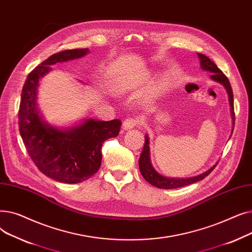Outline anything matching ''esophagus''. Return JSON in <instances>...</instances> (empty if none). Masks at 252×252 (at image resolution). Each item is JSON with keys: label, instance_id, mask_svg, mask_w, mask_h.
I'll return each mask as SVG.
<instances>
[{"label": "esophagus", "instance_id": "obj_1", "mask_svg": "<svg viewBox=\"0 0 252 252\" xmlns=\"http://www.w3.org/2000/svg\"><path fill=\"white\" fill-rule=\"evenodd\" d=\"M139 123H140L139 118H134V117L126 118L123 124V128L124 129H130V128H133L134 126H138Z\"/></svg>", "mask_w": 252, "mask_h": 252}]
</instances>
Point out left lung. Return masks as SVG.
<instances>
[{
    "label": "left lung",
    "instance_id": "1",
    "mask_svg": "<svg viewBox=\"0 0 252 252\" xmlns=\"http://www.w3.org/2000/svg\"><path fill=\"white\" fill-rule=\"evenodd\" d=\"M198 58L200 59V66L201 68L205 71H209L211 73L210 78H213L214 81L221 84L224 88H226L228 95H229V101H230V106H231V113H232V119L233 122H235V112H234V97H233V91L231 84L229 82L228 77L222 73V71L218 67V66L211 61L208 57H206L203 54H200L198 53ZM233 125H235L233 123ZM233 133V131H232ZM150 149H149V137L146 135L145 136V144L144 147L140 156L139 159V167L141 175L143 178L146 180L149 184H151L152 186H155L157 188L160 189H175V188H180L187 186V185L199 182L203 180L205 177H207L211 171L214 170V168L217 166L218 162L213 166L210 167L208 170H206L205 173L192 177V178H187V179H175V178H166L160 174H158L157 171L154 169V167L151 164L150 161Z\"/></svg>",
    "mask_w": 252,
    "mask_h": 252
}]
</instances>
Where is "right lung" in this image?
<instances>
[{
    "instance_id": "right-lung-1",
    "label": "right lung",
    "mask_w": 252,
    "mask_h": 252,
    "mask_svg": "<svg viewBox=\"0 0 252 252\" xmlns=\"http://www.w3.org/2000/svg\"><path fill=\"white\" fill-rule=\"evenodd\" d=\"M89 49L65 50L50 56L31 71L24 83L18 112L19 131L36 167L47 177L66 184L82 183L101 166L102 144L118 136L122 122L86 119L77 126L59 129L47 124L37 107L38 81L51 65L81 58Z\"/></svg>"
}]
</instances>
